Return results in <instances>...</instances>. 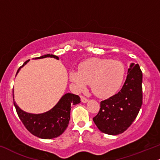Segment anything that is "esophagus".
Here are the masks:
<instances>
[{"label": "esophagus", "mask_w": 160, "mask_h": 160, "mask_svg": "<svg viewBox=\"0 0 160 160\" xmlns=\"http://www.w3.org/2000/svg\"><path fill=\"white\" fill-rule=\"evenodd\" d=\"M81 100H82V102H83V103H86V102H88V99L86 97H84L83 96H81Z\"/></svg>", "instance_id": "1"}]
</instances>
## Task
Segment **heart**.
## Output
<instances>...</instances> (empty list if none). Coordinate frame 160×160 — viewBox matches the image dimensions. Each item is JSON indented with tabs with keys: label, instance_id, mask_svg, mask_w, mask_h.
Masks as SVG:
<instances>
[{
	"label": "heart",
	"instance_id": "heart-1",
	"mask_svg": "<svg viewBox=\"0 0 160 160\" xmlns=\"http://www.w3.org/2000/svg\"><path fill=\"white\" fill-rule=\"evenodd\" d=\"M125 74V67L119 61L93 58L80 64L78 70H71L70 79L77 90H84L90 84L96 96L108 98L118 91Z\"/></svg>",
	"mask_w": 160,
	"mask_h": 160
}]
</instances>
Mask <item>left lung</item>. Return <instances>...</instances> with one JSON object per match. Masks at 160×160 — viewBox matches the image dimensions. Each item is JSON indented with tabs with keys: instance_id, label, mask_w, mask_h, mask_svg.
I'll list each match as a JSON object with an SVG mask.
<instances>
[{
	"instance_id": "left-lung-1",
	"label": "left lung",
	"mask_w": 160,
	"mask_h": 160,
	"mask_svg": "<svg viewBox=\"0 0 160 160\" xmlns=\"http://www.w3.org/2000/svg\"><path fill=\"white\" fill-rule=\"evenodd\" d=\"M142 72L139 65L131 63L121 90L102 101L99 111L92 119L102 133L118 135L131 125L142 104Z\"/></svg>"
}]
</instances>
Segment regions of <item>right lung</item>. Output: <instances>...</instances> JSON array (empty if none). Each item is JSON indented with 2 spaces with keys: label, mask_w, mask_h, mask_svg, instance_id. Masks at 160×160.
<instances>
[{
  "label": "right lung",
  "mask_w": 160,
  "mask_h": 160,
  "mask_svg": "<svg viewBox=\"0 0 160 160\" xmlns=\"http://www.w3.org/2000/svg\"><path fill=\"white\" fill-rule=\"evenodd\" d=\"M47 57L56 58L58 57L54 55L47 54L36 58H44ZM29 60L24 62L17 71L27 64ZM16 73V74H17ZM14 101V96H13ZM78 96L72 93L64 94L53 108L44 113L32 114L23 111L14 101V105L16 109L19 119L22 122L28 131L35 137L44 139H50L59 137L64 133L68 128L70 119V110L72 104L80 103Z\"/></svg>",
  "instance_id": "obj_1"
}]
</instances>
